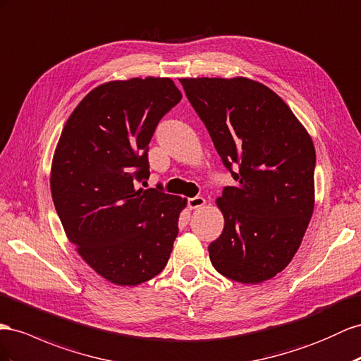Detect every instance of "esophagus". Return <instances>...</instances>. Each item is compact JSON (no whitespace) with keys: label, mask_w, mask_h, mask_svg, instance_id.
<instances>
[{"label":"esophagus","mask_w":361,"mask_h":361,"mask_svg":"<svg viewBox=\"0 0 361 361\" xmlns=\"http://www.w3.org/2000/svg\"><path fill=\"white\" fill-rule=\"evenodd\" d=\"M204 203H207V200H204V199L200 197V196L191 197V199H188V208H190V209H197V208L203 207Z\"/></svg>","instance_id":"esophagus-1"}]
</instances>
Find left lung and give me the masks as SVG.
Segmentation results:
<instances>
[{
    "label": "left lung",
    "mask_w": 361,
    "mask_h": 361,
    "mask_svg": "<svg viewBox=\"0 0 361 361\" xmlns=\"http://www.w3.org/2000/svg\"><path fill=\"white\" fill-rule=\"evenodd\" d=\"M180 83L237 182L217 199L225 228L208 247L212 266L243 284L274 278L295 257L313 216V141L281 97L258 82Z\"/></svg>",
    "instance_id": "left-lung-1"
}]
</instances>
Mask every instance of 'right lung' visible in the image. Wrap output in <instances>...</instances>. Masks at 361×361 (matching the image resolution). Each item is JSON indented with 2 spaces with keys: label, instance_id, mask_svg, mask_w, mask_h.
Wrapping results in <instances>:
<instances>
[{
  "label": "right lung",
  "instance_id": "obj_1",
  "mask_svg": "<svg viewBox=\"0 0 361 361\" xmlns=\"http://www.w3.org/2000/svg\"><path fill=\"white\" fill-rule=\"evenodd\" d=\"M182 99L170 79L97 86L68 118L51 167V196L68 240L97 274L138 286L167 266L187 200L138 185L150 176L149 142ZM144 185V183H142Z\"/></svg>",
  "mask_w": 361,
  "mask_h": 361
}]
</instances>
